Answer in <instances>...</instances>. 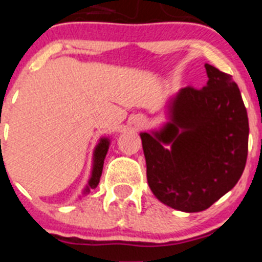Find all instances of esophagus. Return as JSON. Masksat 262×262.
Instances as JSON below:
<instances>
[{"instance_id": "34e87169", "label": "esophagus", "mask_w": 262, "mask_h": 262, "mask_svg": "<svg viewBox=\"0 0 262 262\" xmlns=\"http://www.w3.org/2000/svg\"><path fill=\"white\" fill-rule=\"evenodd\" d=\"M133 123L135 124L136 127H143L145 124V119L143 117H139V115H136V117H134Z\"/></svg>"}]
</instances>
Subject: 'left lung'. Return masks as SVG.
Listing matches in <instances>:
<instances>
[{
	"label": "left lung",
	"mask_w": 262,
	"mask_h": 262,
	"mask_svg": "<svg viewBox=\"0 0 262 262\" xmlns=\"http://www.w3.org/2000/svg\"><path fill=\"white\" fill-rule=\"evenodd\" d=\"M202 89L184 88L166 103L168 120L142 133L147 181L160 202L200 212L232 189L248 155L247 108L232 76L205 64Z\"/></svg>",
	"instance_id": "obj_1"
}]
</instances>
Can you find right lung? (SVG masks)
Instances as JSON below:
<instances>
[{
    "label": "right lung",
    "instance_id": "right-lung-1",
    "mask_svg": "<svg viewBox=\"0 0 262 262\" xmlns=\"http://www.w3.org/2000/svg\"><path fill=\"white\" fill-rule=\"evenodd\" d=\"M108 147H110V138H101L97 143L96 148L93 151V166H92V174H90L89 181H88V185L84 187L82 190V194L86 195V194L90 193L92 189H96L99 184V178H101V174H102V169H103V161H105V157L107 155Z\"/></svg>",
    "mask_w": 262,
    "mask_h": 262
}]
</instances>
